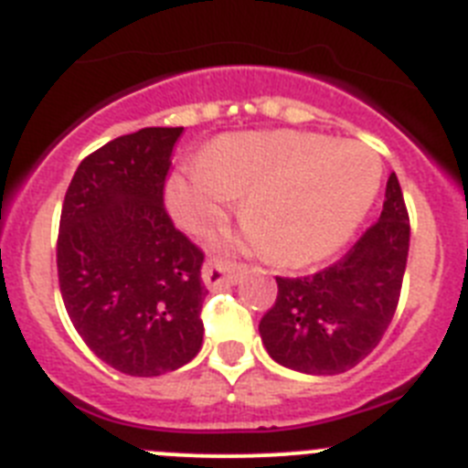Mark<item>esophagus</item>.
<instances>
[{
    "label": "esophagus",
    "mask_w": 468,
    "mask_h": 468,
    "mask_svg": "<svg viewBox=\"0 0 468 468\" xmlns=\"http://www.w3.org/2000/svg\"><path fill=\"white\" fill-rule=\"evenodd\" d=\"M201 279H204L206 288L210 291H220L225 285L234 283L239 279V267L237 264L222 262V260H208L204 264V271H201Z\"/></svg>",
    "instance_id": "1"
}]
</instances>
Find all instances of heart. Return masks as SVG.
<instances>
[{"instance_id": "b5f03b06", "label": "heart", "mask_w": 468, "mask_h": 468, "mask_svg": "<svg viewBox=\"0 0 468 468\" xmlns=\"http://www.w3.org/2000/svg\"><path fill=\"white\" fill-rule=\"evenodd\" d=\"M379 161L363 144L292 131L215 140L204 161H185L168 180V208L201 231L241 197V246L276 264L304 267L354 234L379 189Z\"/></svg>"}]
</instances>
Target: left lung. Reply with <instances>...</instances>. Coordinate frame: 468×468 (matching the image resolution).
<instances>
[{
	"instance_id": "8db88e82",
	"label": "left lung",
	"mask_w": 468,
	"mask_h": 468,
	"mask_svg": "<svg viewBox=\"0 0 468 468\" xmlns=\"http://www.w3.org/2000/svg\"><path fill=\"white\" fill-rule=\"evenodd\" d=\"M410 220L396 173L379 220L340 260L314 276H276L279 295L260 321L271 358L304 375H340L361 363L387 333L400 297Z\"/></svg>"
}]
</instances>
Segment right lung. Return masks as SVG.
<instances>
[{
	"mask_svg": "<svg viewBox=\"0 0 468 468\" xmlns=\"http://www.w3.org/2000/svg\"><path fill=\"white\" fill-rule=\"evenodd\" d=\"M180 128H140L86 156L65 194L58 281L95 356L156 378L204 345V253L173 227L164 185Z\"/></svg>",
	"mask_w": 468,
	"mask_h": 468,
	"instance_id": "add662e5",
	"label": "right lung"
}]
</instances>
